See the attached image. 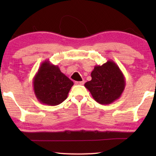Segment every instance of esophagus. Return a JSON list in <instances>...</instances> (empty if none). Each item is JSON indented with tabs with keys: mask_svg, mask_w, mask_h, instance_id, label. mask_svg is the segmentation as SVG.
Instances as JSON below:
<instances>
[{
	"mask_svg": "<svg viewBox=\"0 0 156 156\" xmlns=\"http://www.w3.org/2000/svg\"><path fill=\"white\" fill-rule=\"evenodd\" d=\"M84 84V81H81V82H75V84L76 85H83Z\"/></svg>",
	"mask_w": 156,
	"mask_h": 156,
	"instance_id": "obj_1",
	"label": "esophagus"
}]
</instances>
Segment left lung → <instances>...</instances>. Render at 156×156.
Wrapping results in <instances>:
<instances>
[{
  "label": "left lung",
  "instance_id": "left-lung-1",
  "mask_svg": "<svg viewBox=\"0 0 156 156\" xmlns=\"http://www.w3.org/2000/svg\"><path fill=\"white\" fill-rule=\"evenodd\" d=\"M91 76V80L84 87L98 103L110 104L121 97L126 86L125 77L114 61L108 59L102 65H96Z\"/></svg>",
  "mask_w": 156,
  "mask_h": 156
}]
</instances>
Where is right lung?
<instances>
[{
	"label": "right lung",
	"mask_w": 156,
	"mask_h": 156,
	"mask_svg": "<svg viewBox=\"0 0 156 156\" xmlns=\"http://www.w3.org/2000/svg\"><path fill=\"white\" fill-rule=\"evenodd\" d=\"M33 90L40 103L56 106L67 98L74 83L49 60L42 62L33 78Z\"/></svg>",
	"instance_id": "right-lung-1"
}]
</instances>
